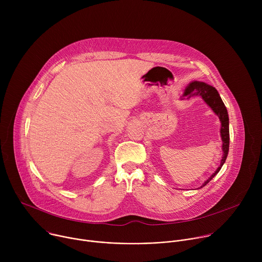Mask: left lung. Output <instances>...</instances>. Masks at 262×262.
I'll list each match as a JSON object with an SVG mask.
<instances>
[{"label": "left lung", "mask_w": 262, "mask_h": 262, "mask_svg": "<svg viewBox=\"0 0 262 262\" xmlns=\"http://www.w3.org/2000/svg\"><path fill=\"white\" fill-rule=\"evenodd\" d=\"M201 96L202 99L211 107V110L214 112V113L217 115L221 121V138L223 141V157L221 160V164L219 168L212 173V175L201 185V188L205 186L221 170L222 166L225 163L228 151H229V118H228V113H227V108L224 104L222 98L220 97V94L217 93L216 89L210 85H207L203 82H192L190 85L184 89V92L181 96V99H189L193 96ZM199 188V189H201Z\"/></svg>", "instance_id": "8db88e82"}]
</instances>
